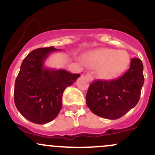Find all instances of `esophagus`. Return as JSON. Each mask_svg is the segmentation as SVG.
<instances>
[{
  "instance_id": "obj_1",
  "label": "esophagus",
  "mask_w": 155,
  "mask_h": 155,
  "mask_svg": "<svg viewBox=\"0 0 155 155\" xmlns=\"http://www.w3.org/2000/svg\"><path fill=\"white\" fill-rule=\"evenodd\" d=\"M86 78H87V79L89 80L90 82H92L93 81V77H92V75H91V73H87V74H86Z\"/></svg>"
}]
</instances>
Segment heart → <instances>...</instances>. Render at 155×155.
Instances as JSON below:
<instances>
[{"instance_id": "1", "label": "heart", "mask_w": 155, "mask_h": 155, "mask_svg": "<svg viewBox=\"0 0 155 155\" xmlns=\"http://www.w3.org/2000/svg\"><path fill=\"white\" fill-rule=\"evenodd\" d=\"M129 62L130 56L127 51L108 48L98 49L87 57V64L91 67H99L97 75L105 80L117 77L126 69Z\"/></svg>"}]
</instances>
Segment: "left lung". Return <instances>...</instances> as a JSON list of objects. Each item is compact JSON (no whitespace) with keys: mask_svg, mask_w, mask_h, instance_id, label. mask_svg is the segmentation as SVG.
Masks as SVG:
<instances>
[{"mask_svg":"<svg viewBox=\"0 0 155 155\" xmlns=\"http://www.w3.org/2000/svg\"><path fill=\"white\" fill-rule=\"evenodd\" d=\"M143 71L142 61L132 58L129 70L118 79L94 81L86 96L88 107L94 114L106 119L121 117L139 101L144 83Z\"/></svg>","mask_w":155,"mask_h":155,"instance_id":"1","label":"left lung"}]
</instances>
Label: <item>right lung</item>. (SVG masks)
Listing matches in <instances>:
<instances>
[{
	"label": "right lung",
	"mask_w": 155,
	"mask_h": 155,
	"mask_svg": "<svg viewBox=\"0 0 155 155\" xmlns=\"http://www.w3.org/2000/svg\"><path fill=\"white\" fill-rule=\"evenodd\" d=\"M59 50L50 46L31 51L23 61L15 80L16 108L34 124H47L57 117L62 107L65 89L81 76L65 69L57 70L44 66L49 54Z\"/></svg>",
	"instance_id": "1"
}]
</instances>
